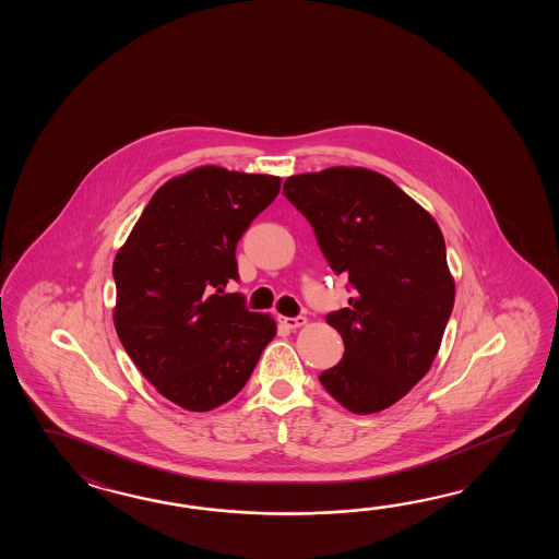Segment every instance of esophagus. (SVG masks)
I'll return each mask as SVG.
<instances>
[{
	"instance_id": "1",
	"label": "esophagus",
	"mask_w": 559,
	"mask_h": 559,
	"mask_svg": "<svg viewBox=\"0 0 559 559\" xmlns=\"http://www.w3.org/2000/svg\"><path fill=\"white\" fill-rule=\"evenodd\" d=\"M280 323L287 328V330H297V328H301V325H306L308 320L304 318V316H297V318H280Z\"/></svg>"
}]
</instances>
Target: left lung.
Here are the masks:
<instances>
[{
    "mask_svg": "<svg viewBox=\"0 0 559 559\" xmlns=\"http://www.w3.org/2000/svg\"><path fill=\"white\" fill-rule=\"evenodd\" d=\"M335 275L356 289L328 316L344 359L321 385L354 414H378L428 373L455 299L436 219L392 179L366 167H328L285 179Z\"/></svg>",
    "mask_w": 559,
    "mask_h": 559,
    "instance_id": "obj_1",
    "label": "left lung"
}]
</instances>
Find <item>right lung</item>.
Instances as JSON below:
<instances>
[{"label":"right lung","instance_id":"obj_1","mask_svg":"<svg viewBox=\"0 0 559 559\" xmlns=\"http://www.w3.org/2000/svg\"><path fill=\"white\" fill-rule=\"evenodd\" d=\"M282 178L202 166L166 181L114 260V325L143 378L188 412L226 404L250 380L275 321L238 294L236 246Z\"/></svg>","mask_w":559,"mask_h":559}]
</instances>
